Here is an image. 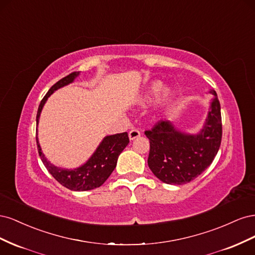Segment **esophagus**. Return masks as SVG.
Listing matches in <instances>:
<instances>
[{"mask_svg":"<svg viewBox=\"0 0 255 255\" xmlns=\"http://www.w3.org/2000/svg\"><path fill=\"white\" fill-rule=\"evenodd\" d=\"M140 135H141V133H140L139 130H138V129H136V128H134V129H130V130H129V133H128L129 140H134L135 138L140 137Z\"/></svg>","mask_w":255,"mask_h":255,"instance_id":"esophagus-1","label":"esophagus"}]
</instances>
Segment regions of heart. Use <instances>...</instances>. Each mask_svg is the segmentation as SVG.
Returning a JSON list of instances; mask_svg holds the SVG:
<instances>
[{
    "instance_id": "1",
    "label": "heart",
    "mask_w": 255,
    "mask_h": 255,
    "mask_svg": "<svg viewBox=\"0 0 255 255\" xmlns=\"http://www.w3.org/2000/svg\"><path fill=\"white\" fill-rule=\"evenodd\" d=\"M161 86H163V84L159 81H156L151 84V86L149 88V98L150 97H154V96H157V100L160 104H166L169 102V100L171 99L172 96V91L170 88L168 87H164L161 89Z\"/></svg>"
}]
</instances>
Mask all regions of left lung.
Segmentation results:
<instances>
[{
  "label": "left lung",
  "instance_id": "obj_1",
  "mask_svg": "<svg viewBox=\"0 0 255 255\" xmlns=\"http://www.w3.org/2000/svg\"><path fill=\"white\" fill-rule=\"evenodd\" d=\"M203 128L196 135L183 133L173 123L160 120L144 134L150 140L148 165L166 184L183 185L195 180L210 166L221 143L220 103L215 90Z\"/></svg>",
  "mask_w": 255,
  "mask_h": 255
}]
</instances>
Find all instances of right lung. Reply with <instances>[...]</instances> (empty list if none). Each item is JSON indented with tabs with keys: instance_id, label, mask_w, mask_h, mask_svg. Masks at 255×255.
Returning <instances> with one entry per match:
<instances>
[{
	"instance_id": "add662e5",
	"label": "right lung",
	"mask_w": 255,
	"mask_h": 255,
	"mask_svg": "<svg viewBox=\"0 0 255 255\" xmlns=\"http://www.w3.org/2000/svg\"><path fill=\"white\" fill-rule=\"evenodd\" d=\"M79 74L80 72H72L65 76V78L59 80L50 88V90L47 92V95H45L41 100L39 107H38L36 117L37 125L38 121H39L42 107L44 103L47 102L48 98L55 90L72 83ZM36 141L38 153H39V156L42 160V163L45 166V168L48 169V171L52 174L54 179L68 189L74 191H85L100 187L107 179H109V176L112 174L114 169L116 168V165H117V160L120 153L125 150L128 143L129 142V139L127 132L104 137V139L99 144L96 152L92 154V156L86 161V164H84L83 166L76 169H72V170L61 169L59 167L52 165L50 161H48L47 158L44 157L40 148V144L38 142L37 135Z\"/></svg>"
}]
</instances>
